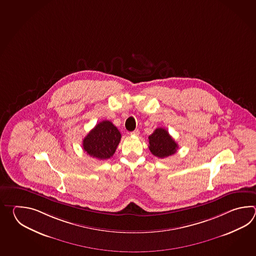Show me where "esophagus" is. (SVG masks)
<instances>
[{
  "instance_id": "1",
  "label": "esophagus",
  "mask_w": 256,
  "mask_h": 256,
  "mask_svg": "<svg viewBox=\"0 0 256 256\" xmlns=\"http://www.w3.org/2000/svg\"><path fill=\"white\" fill-rule=\"evenodd\" d=\"M130 136H138L140 134V132L139 130H134V132H130Z\"/></svg>"
}]
</instances>
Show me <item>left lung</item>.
Instances as JSON below:
<instances>
[{
  "mask_svg": "<svg viewBox=\"0 0 256 256\" xmlns=\"http://www.w3.org/2000/svg\"><path fill=\"white\" fill-rule=\"evenodd\" d=\"M149 150L154 156L168 158L176 152L178 146L168 132L164 128H156L148 137Z\"/></svg>",
  "mask_w": 256,
  "mask_h": 256,
  "instance_id": "left-lung-1",
  "label": "left lung"
}]
</instances>
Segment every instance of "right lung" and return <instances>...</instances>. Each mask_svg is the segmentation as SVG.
Returning <instances> with one entry per match:
<instances>
[{
	"instance_id": "right-lung-1",
	"label": "right lung",
	"mask_w": 256,
	"mask_h": 256,
	"mask_svg": "<svg viewBox=\"0 0 256 256\" xmlns=\"http://www.w3.org/2000/svg\"><path fill=\"white\" fill-rule=\"evenodd\" d=\"M120 132L110 120H102L83 139V149L88 156L98 160L114 156L120 141Z\"/></svg>"
}]
</instances>
